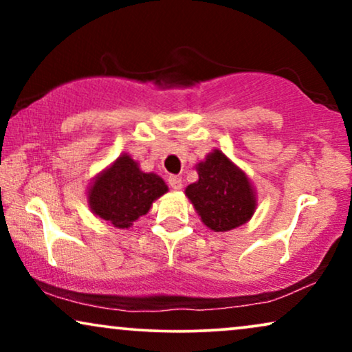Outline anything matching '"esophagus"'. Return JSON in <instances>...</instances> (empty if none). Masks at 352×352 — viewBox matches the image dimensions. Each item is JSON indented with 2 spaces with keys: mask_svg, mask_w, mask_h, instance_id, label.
Here are the masks:
<instances>
[{
  "mask_svg": "<svg viewBox=\"0 0 352 352\" xmlns=\"http://www.w3.org/2000/svg\"><path fill=\"white\" fill-rule=\"evenodd\" d=\"M168 184L171 186V189H175V190H179L181 187H182V179L179 176H175V175H171L170 177H168Z\"/></svg>",
  "mask_w": 352,
  "mask_h": 352,
  "instance_id": "obj_1",
  "label": "esophagus"
}]
</instances>
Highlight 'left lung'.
<instances>
[{
    "label": "left lung",
    "instance_id": "obj_1",
    "mask_svg": "<svg viewBox=\"0 0 352 352\" xmlns=\"http://www.w3.org/2000/svg\"><path fill=\"white\" fill-rule=\"evenodd\" d=\"M197 171L199 181L187 186L186 195L206 228L226 232L252 218L256 199L248 177L223 152H211Z\"/></svg>",
    "mask_w": 352,
    "mask_h": 352
}]
</instances>
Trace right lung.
Listing matches in <instances>:
<instances>
[{
  "label": "right lung",
  "mask_w": 352,
  "mask_h": 352,
  "mask_svg": "<svg viewBox=\"0 0 352 352\" xmlns=\"http://www.w3.org/2000/svg\"><path fill=\"white\" fill-rule=\"evenodd\" d=\"M168 190L160 176L142 173L129 155H122L102 175L96 177L88 192L94 214L115 228H129L147 214L152 201Z\"/></svg>",
  "instance_id": "obj_1"
}]
</instances>
